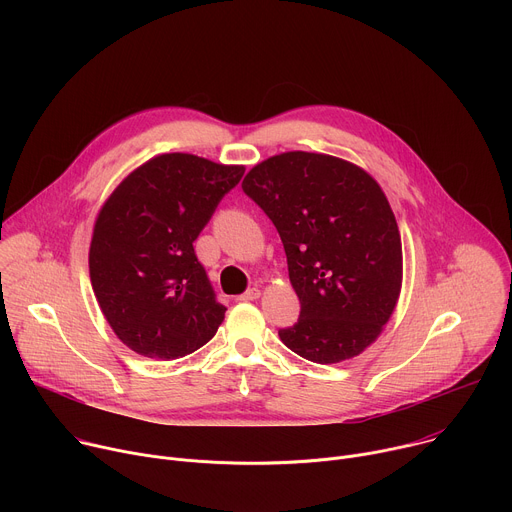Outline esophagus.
Here are the masks:
<instances>
[{"mask_svg": "<svg viewBox=\"0 0 512 512\" xmlns=\"http://www.w3.org/2000/svg\"><path fill=\"white\" fill-rule=\"evenodd\" d=\"M261 298V289L259 287H251V289H247L245 294H241L237 300L239 302H253V300H259Z\"/></svg>", "mask_w": 512, "mask_h": 512, "instance_id": "34e87169", "label": "esophagus"}]
</instances>
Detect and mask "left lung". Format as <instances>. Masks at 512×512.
<instances>
[{
  "mask_svg": "<svg viewBox=\"0 0 512 512\" xmlns=\"http://www.w3.org/2000/svg\"><path fill=\"white\" fill-rule=\"evenodd\" d=\"M243 190L273 221L302 304L281 342L318 364L358 356L381 336L403 283L401 235L379 182L336 156L285 152L253 166Z\"/></svg>",
  "mask_w": 512,
  "mask_h": 512,
  "instance_id": "left-lung-1",
  "label": "left lung"
}]
</instances>
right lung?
I'll return each instance as SVG.
<instances>
[{
  "instance_id": "obj_1",
  "label": "right lung",
  "mask_w": 512,
  "mask_h": 512,
  "mask_svg": "<svg viewBox=\"0 0 512 512\" xmlns=\"http://www.w3.org/2000/svg\"><path fill=\"white\" fill-rule=\"evenodd\" d=\"M245 166L160 154L103 202L89 247L99 308L133 352L174 360L204 346L225 320L192 243Z\"/></svg>"
}]
</instances>
